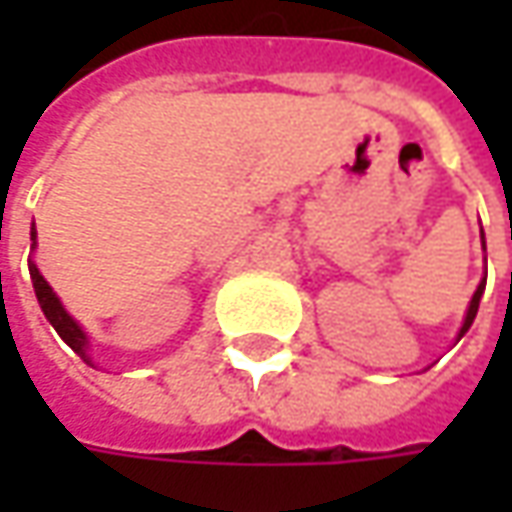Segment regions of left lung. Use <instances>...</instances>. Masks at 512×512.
Segmentation results:
<instances>
[{
  "label": "left lung",
  "instance_id": "left-lung-1",
  "mask_svg": "<svg viewBox=\"0 0 512 512\" xmlns=\"http://www.w3.org/2000/svg\"><path fill=\"white\" fill-rule=\"evenodd\" d=\"M482 293H484V282L476 287V293H473V299H470V307H467V316H464V325L459 336H464V333H467V327L473 325V319H476V313H479V299H482Z\"/></svg>",
  "mask_w": 512,
  "mask_h": 512
}]
</instances>
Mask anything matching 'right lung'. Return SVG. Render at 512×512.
<instances>
[{"mask_svg":"<svg viewBox=\"0 0 512 512\" xmlns=\"http://www.w3.org/2000/svg\"><path fill=\"white\" fill-rule=\"evenodd\" d=\"M36 236V233H33ZM30 279H33V290H36V299H39V305L45 310V316H48V322L53 325V330L65 339V342L85 359L88 364L90 356H88V339H85V333H82V327L76 325L73 319H70L68 313H65V307L62 302L56 299V293L50 290V285L42 279V273L36 270V265H30Z\"/></svg>","mask_w":512,"mask_h":512,"instance_id":"right-lung-1","label":"right lung"}]
</instances>
